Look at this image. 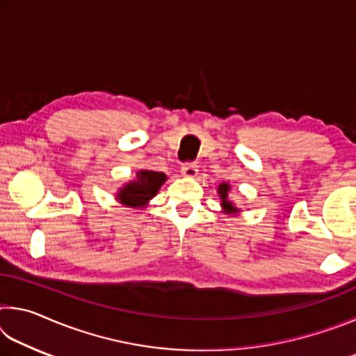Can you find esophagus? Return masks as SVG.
<instances>
[{
	"label": "esophagus",
	"mask_w": 356,
	"mask_h": 356,
	"mask_svg": "<svg viewBox=\"0 0 356 356\" xmlns=\"http://www.w3.org/2000/svg\"><path fill=\"white\" fill-rule=\"evenodd\" d=\"M182 176L184 177H196L197 176V165L196 163H186L182 166Z\"/></svg>",
	"instance_id": "esophagus-1"
}]
</instances>
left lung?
Here are the masks:
<instances>
[{"label": "left lung", "instance_id": "1", "mask_svg": "<svg viewBox=\"0 0 356 356\" xmlns=\"http://www.w3.org/2000/svg\"><path fill=\"white\" fill-rule=\"evenodd\" d=\"M229 191H231V184L229 182H221L218 185V197H220V204H221V212L226 215H238L242 210H240L236 204H234L232 200H229Z\"/></svg>", "mask_w": 356, "mask_h": 356}]
</instances>
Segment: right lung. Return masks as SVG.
I'll return each instance as SVG.
<instances>
[{
  "label": "right lung",
  "mask_w": 356,
  "mask_h": 356,
  "mask_svg": "<svg viewBox=\"0 0 356 356\" xmlns=\"http://www.w3.org/2000/svg\"><path fill=\"white\" fill-rule=\"evenodd\" d=\"M166 182V174L150 170H140L134 180L125 182L116 193L118 202L125 207L144 209L156 196L161 185Z\"/></svg>",
  "instance_id": "obj_1"
}]
</instances>
